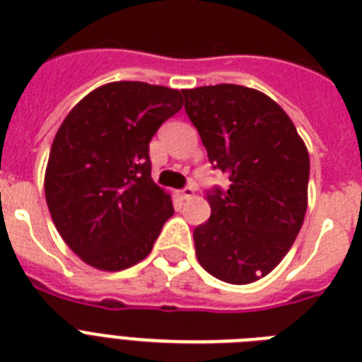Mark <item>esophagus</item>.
<instances>
[{
	"mask_svg": "<svg viewBox=\"0 0 362 362\" xmlns=\"http://www.w3.org/2000/svg\"><path fill=\"white\" fill-rule=\"evenodd\" d=\"M193 195H195V187L193 186H186L180 189V197L184 199V201H186V199H191Z\"/></svg>",
	"mask_w": 362,
	"mask_h": 362,
	"instance_id": "34e87169",
	"label": "esophagus"
}]
</instances>
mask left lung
Instances as JSON below:
<instances>
[{"label": "left lung", "instance_id": "left-lung-1", "mask_svg": "<svg viewBox=\"0 0 362 362\" xmlns=\"http://www.w3.org/2000/svg\"><path fill=\"white\" fill-rule=\"evenodd\" d=\"M182 95L208 160L230 182L208 191L211 216L193 230L199 264L225 283H255L283 260L303 225L307 146L260 90L221 83Z\"/></svg>", "mask_w": 362, "mask_h": 362}]
</instances>
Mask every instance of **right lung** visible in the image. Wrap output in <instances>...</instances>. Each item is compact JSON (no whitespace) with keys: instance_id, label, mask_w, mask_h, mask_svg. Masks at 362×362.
<instances>
[{"instance_id":"right-lung-1","label":"right lung","mask_w":362,"mask_h":362,"mask_svg":"<svg viewBox=\"0 0 362 362\" xmlns=\"http://www.w3.org/2000/svg\"><path fill=\"white\" fill-rule=\"evenodd\" d=\"M180 110V90L115 81L63 120L44 191L61 238L89 266L119 272L141 262L175 214L171 197L152 180L148 143Z\"/></svg>"}]
</instances>
